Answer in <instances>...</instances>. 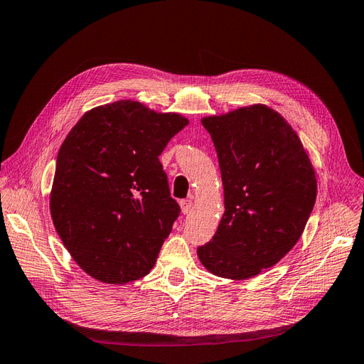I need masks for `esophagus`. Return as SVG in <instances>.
Segmentation results:
<instances>
[{"mask_svg":"<svg viewBox=\"0 0 364 364\" xmlns=\"http://www.w3.org/2000/svg\"><path fill=\"white\" fill-rule=\"evenodd\" d=\"M181 211L182 214H190L193 209V202L191 200H181Z\"/></svg>","mask_w":364,"mask_h":364,"instance_id":"obj_1","label":"esophagus"}]
</instances>
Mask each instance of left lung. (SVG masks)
Here are the masks:
<instances>
[{"label":"left lung","instance_id":"1","mask_svg":"<svg viewBox=\"0 0 364 364\" xmlns=\"http://www.w3.org/2000/svg\"><path fill=\"white\" fill-rule=\"evenodd\" d=\"M202 124L217 150L225 214L197 257L215 277L253 278L299 241L316 202V171L293 127L266 105L203 117Z\"/></svg>","mask_w":364,"mask_h":364}]
</instances>
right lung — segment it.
<instances>
[{
  "label": "right lung",
  "instance_id": "right-lung-1",
  "mask_svg": "<svg viewBox=\"0 0 364 364\" xmlns=\"http://www.w3.org/2000/svg\"><path fill=\"white\" fill-rule=\"evenodd\" d=\"M188 123L118 100L87 111L62 142L50 213L63 246L94 279L121 285L155 266L181 213L159 155Z\"/></svg>",
  "mask_w": 364,
  "mask_h": 364
}]
</instances>
